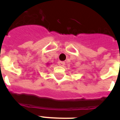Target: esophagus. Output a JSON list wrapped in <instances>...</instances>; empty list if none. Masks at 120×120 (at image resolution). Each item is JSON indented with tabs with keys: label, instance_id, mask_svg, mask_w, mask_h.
I'll return each instance as SVG.
<instances>
[{
	"label": "esophagus",
	"instance_id": "1",
	"mask_svg": "<svg viewBox=\"0 0 120 120\" xmlns=\"http://www.w3.org/2000/svg\"><path fill=\"white\" fill-rule=\"evenodd\" d=\"M64 64H65V63H64V62H63V61H59L58 63L59 65V66H61V67L64 66Z\"/></svg>",
	"mask_w": 120,
	"mask_h": 120
}]
</instances>
